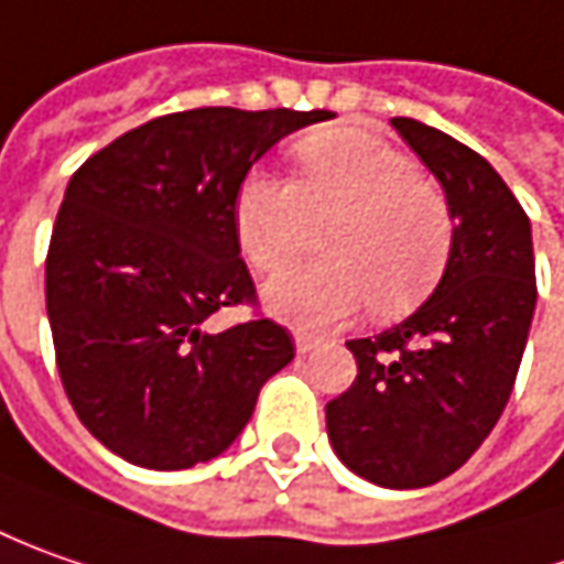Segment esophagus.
Here are the masks:
<instances>
[{"label":"esophagus","mask_w":564,"mask_h":564,"mask_svg":"<svg viewBox=\"0 0 564 564\" xmlns=\"http://www.w3.org/2000/svg\"><path fill=\"white\" fill-rule=\"evenodd\" d=\"M293 340H296V352H312L318 346V337L315 334H305V330H296Z\"/></svg>","instance_id":"obj_1"}]
</instances>
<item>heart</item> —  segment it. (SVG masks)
<instances>
[{"mask_svg": "<svg viewBox=\"0 0 564 564\" xmlns=\"http://www.w3.org/2000/svg\"><path fill=\"white\" fill-rule=\"evenodd\" d=\"M296 177L249 174L234 199L246 262L274 274L300 256L312 221L327 262L268 283L264 302L286 324L330 330L371 302L380 318L412 308L453 256L456 212L446 189L417 174L412 155L356 127H324L293 143Z\"/></svg>", "mask_w": 564, "mask_h": 564, "instance_id": "heart-1", "label": "heart"}]
</instances>
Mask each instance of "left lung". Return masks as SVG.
I'll use <instances>...</instances> for the list:
<instances>
[{
	"mask_svg": "<svg viewBox=\"0 0 564 564\" xmlns=\"http://www.w3.org/2000/svg\"><path fill=\"white\" fill-rule=\"evenodd\" d=\"M456 212V243L434 296L397 327L349 340L359 375L327 402L340 462L390 490L431 487L490 437L512 397L536 305L531 221L475 149L393 118Z\"/></svg>",
	"mask_w": 564,
	"mask_h": 564,
	"instance_id": "obj_1",
	"label": "left lung"
}]
</instances>
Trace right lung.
Returning <instances> with one entry per match:
<instances>
[{
  "label": "right lung",
  "mask_w": 564,
  "mask_h": 564,
  "mask_svg": "<svg viewBox=\"0 0 564 564\" xmlns=\"http://www.w3.org/2000/svg\"><path fill=\"white\" fill-rule=\"evenodd\" d=\"M334 111L189 108L152 118L74 171L46 252L58 378L93 437L140 468L221 456L293 337L259 312L234 199L281 137ZM253 308L218 335L221 307Z\"/></svg>",
  "instance_id": "obj_1"
}]
</instances>
